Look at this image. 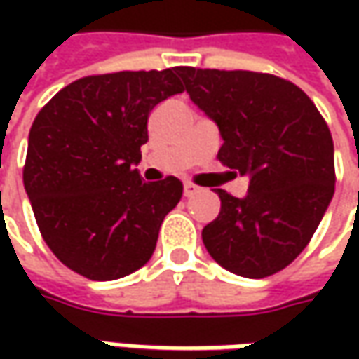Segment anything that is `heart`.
I'll return each instance as SVG.
<instances>
[{"label":"heart","mask_w":359,"mask_h":359,"mask_svg":"<svg viewBox=\"0 0 359 359\" xmlns=\"http://www.w3.org/2000/svg\"><path fill=\"white\" fill-rule=\"evenodd\" d=\"M200 128L201 130H205V128H212V121H208V119H203L200 123Z\"/></svg>","instance_id":"b5f03b06"}]
</instances>
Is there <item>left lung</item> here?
Wrapping results in <instances>:
<instances>
[{
  "label": "left lung",
  "instance_id": "8db88e82",
  "mask_svg": "<svg viewBox=\"0 0 359 359\" xmlns=\"http://www.w3.org/2000/svg\"><path fill=\"white\" fill-rule=\"evenodd\" d=\"M177 90L172 72H119L63 88L29 130L23 186L37 228L63 266L111 282L144 268L177 177L140 172L147 116Z\"/></svg>",
  "mask_w": 359,
  "mask_h": 359
}]
</instances>
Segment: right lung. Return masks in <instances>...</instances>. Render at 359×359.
<instances>
[{
  "instance_id": "add662e5",
  "label": "right lung",
  "mask_w": 359,
  "mask_h": 359,
  "mask_svg": "<svg viewBox=\"0 0 359 359\" xmlns=\"http://www.w3.org/2000/svg\"><path fill=\"white\" fill-rule=\"evenodd\" d=\"M194 102L214 119L217 159L250 177L245 198L222 194L201 231L205 250L231 273L259 280L308 245L334 196V142L311 100L282 77L208 72Z\"/></svg>"
}]
</instances>
